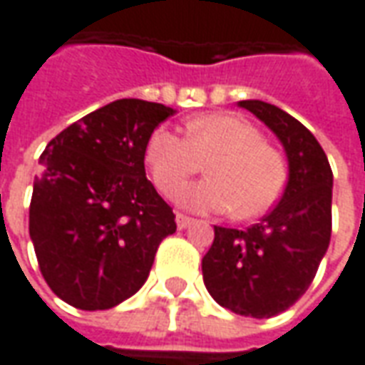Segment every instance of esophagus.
<instances>
[{
    "mask_svg": "<svg viewBox=\"0 0 365 365\" xmlns=\"http://www.w3.org/2000/svg\"><path fill=\"white\" fill-rule=\"evenodd\" d=\"M192 222H193V220L190 217V215L175 214V224H178V227H180V230H185V227L192 224Z\"/></svg>",
    "mask_w": 365,
    "mask_h": 365,
    "instance_id": "obj_1",
    "label": "esophagus"
}]
</instances>
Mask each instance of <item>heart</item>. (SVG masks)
<instances>
[{
  "instance_id": "heart-1",
  "label": "heart",
  "mask_w": 365,
  "mask_h": 365,
  "mask_svg": "<svg viewBox=\"0 0 365 365\" xmlns=\"http://www.w3.org/2000/svg\"><path fill=\"white\" fill-rule=\"evenodd\" d=\"M210 168V180L185 187L178 202L195 212H234L257 217L282 197L287 182L282 153L267 145L262 131L230 113H212L187 123V135L158 128L145 145L151 180L163 195Z\"/></svg>"
}]
</instances>
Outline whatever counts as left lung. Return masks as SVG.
<instances>
[{
  "mask_svg": "<svg viewBox=\"0 0 365 365\" xmlns=\"http://www.w3.org/2000/svg\"><path fill=\"white\" fill-rule=\"evenodd\" d=\"M240 106L284 143L289 180L282 200L247 230L214 225V244L202 259L203 284L225 309L272 318L294 306L314 282L331 235V168L306 125L272 103Z\"/></svg>",
  "mask_w": 365,
  "mask_h": 365,
  "instance_id": "obj_1",
  "label": "left lung"
}]
</instances>
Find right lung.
Returning <instances> with one entry per match:
<instances>
[{"mask_svg": "<svg viewBox=\"0 0 365 365\" xmlns=\"http://www.w3.org/2000/svg\"><path fill=\"white\" fill-rule=\"evenodd\" d=\"M172 108L118 99L47 143L34 180L29 235L41 276L69 306L96 312L150 276L175 215L145 178V145Z\"/></svg>", "mask_w": 365, "mask_h": 365, "instance_id": "add662e5", "label": "right lung"}]
</instances>
